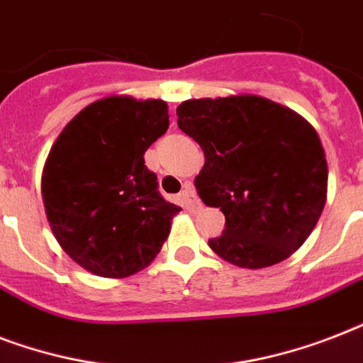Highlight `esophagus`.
Returning <instances> with one entry per match:
<instances>
[{"instance_id": "obj_1", "label": "esophagus", "mask_w": 363, "mask_h": 363, "mask_svg": "<svg viewBox=\"0 0 363 363\" xmlns=\"http://www.w3.org/2000/svg\"><path fill=\"white\" fill-rule=\"evenodd\" d=\"M181 199H182V205L190 211H198L201 209V203H199L198 196H196V190L192 188V184H188L181 194Z\"/></svg>"}]
</instances>
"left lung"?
Listing matches in <instances>:
<instances>
[{
	"instance_id": "1",
	"label": "left lung",
	"mask_w": 363,
	"mask_h": 363,
	"mask_svg": "<svg viewBox=\"0 0 363 363\" xmlns=\"http://www.w3.org/2000/svg\"><path fill=\"white\" fill-rule=\"evenodd\" d=\"M177 124L205 154L196 190L226 216L209 247L239 267L286 259L315 230L328 194L316 130L296 111L262 96L188 99Z\"/></svg>"
}]
</instances>
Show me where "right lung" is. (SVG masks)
Listing matches in <instances>:
<instances>
[{"label":"right lung","mask_w":363,"mask_h":363,"mask_svg":"<svg viewBox=\"0 0 363 363\" xmlns=\"http://www.w3.org/2000/svg\"><path fill=\"white\" fill-rule=\"evenodd\" d=\"M169 128L162 99L109 96L65 125L48 152L41 194L60 247L86 271L122 279L147 267L181 211L158 192L145 152Z\"/></svg>","instance_id":"add662e5"}]
</instances>
